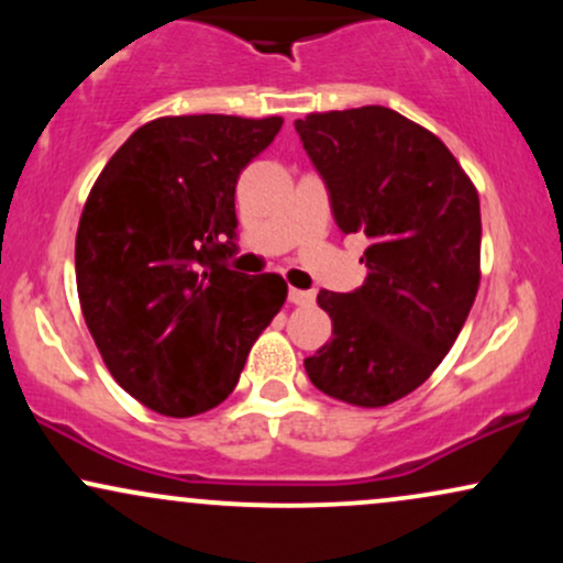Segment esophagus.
<instances>
[{
  "instance_id": "esophagus-1",
  "label": "esophagus",
  "mask_w": 563,
  "mask_h": 563,
  "mask_svg": "<svg viewBox=\"0 0 563 563\" xmlns=\"http://www.w3.org/2000/svg\"><path fill=\"white\" fill-rule=\"evenodd\" d=\"M288 301L296 303V307H309V303L314 301V290L290 288V290H288Z\"/></svg>"
}]
</instances>
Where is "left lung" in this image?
I'll return each instance as SVG.
<instances>
[{"mask_svg":"<svg viewBox=\"0 0 563 563\" xmlns=\"http://www.w3.org/2000/svg\"><path fill=\"white\" fill-rule=\"evenodd\" d=\"M296 132L344 235L367 238L365 283L320 290L333 339L303 360L328 397L384 407L455 344L479 290V192L437 134L384 106L309 113Z\"/></svg>","mask_w":563,"mask_h":563,"instance_id":"1","label":"left lung"}]
</instances>
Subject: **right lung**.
Instances as JSON below:
<instances>
[{
  "label": "right lung",
  "mask_w": 563,
  "mask_h": 563,
  "mask_svg": "<svg viewBox=\"0 0 563 563\" xmlns=\"http://www.w3.org/2000/svg\"><path fill=\"white\" fill-rule=\"evenodd\" d=\"M280 115H164L129 137L84 203L76 288L102 363L124 391L169 418L230 397L264 328L280 312V275H243L235 185Z\"/></svg>",
  "instance_id": "add662e5"
}]
</instances>
